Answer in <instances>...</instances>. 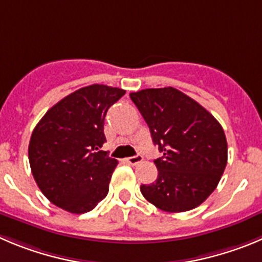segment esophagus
Here are the masks:
<instances>
[{"mask_svg": "<svg viewBox=\"0 0 262 262\" xmlns=\"http://www.w3.org/2000/svg\"><path fill=\"white\" fill-rule=\"evenodd\" d=\"M125 161L128 163V164L136 165V164H138V163H141V161H142V156H141V155L130 156V158H126Z\"/></svg>", "mask_w": 262, "mask_h": 262, "instance_id": "esophagus-1", "label": "esophagus"}]
</instances>
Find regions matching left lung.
I'll list each match as a JSON object with an SVG mask.
<instances>
[{
    "instance_id": "left-lung-1",
    "label": "left lung",
    "mask_w": 262,
    "mask_h": 262,
    "mask_svg": "<svg viewBox=\"0 0 262 262\" xmlns=\"http://www.w3.org/2000/svg\"><path fill=\"white\" fill-rule=\"evenodd\" d=\"M163 156L158 178L142 185L146 200L170 213L202 204L219 185L227 163L221 124L196 101L172 86L130 93Z\"/></svg>"
}]
</instances>
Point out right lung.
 <instances>
[{"label":"right lung","instance_id":"1","mask_svg":"<svg viewBox=\"0 0 262 262\" xmlns=\"http://www.w3.org/2000/svg\"><path fill=\"white\" fill-rule=\"evenodd\" d=\"M125 90L89 85L54 104L33 129L31 170L42 194L59 208L81 214L108 194L116 159L98 151L106 142L107 111Z\"/></svg>","mask_w":262,"mask_h":262}]
</instances>
